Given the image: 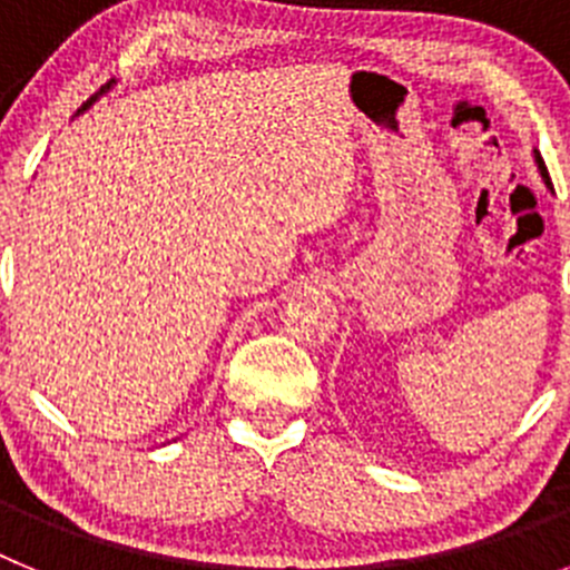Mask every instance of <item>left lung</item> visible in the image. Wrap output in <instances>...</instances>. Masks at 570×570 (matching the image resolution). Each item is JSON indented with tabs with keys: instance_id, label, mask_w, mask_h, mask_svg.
<instances>
[{
	"instance_id": "1",
	"label": "left lung",
	"mask_w": 570,
	"mask_h": 570,
	"mask_svg": "<svg viewBox=\"0 0 570 570\" xmlns=\"http://www.w3.org/2000/svg\"><path fill=\"white\" fill-rule=\"evenodd\" d=\"M533 159H537V168H540V174H542V179H546V185H548V188H551V176H548V168H546V163H542V156L537 154V156H533Z\"/></svg>"
}]
</instances>
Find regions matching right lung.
<instances>
[{"label": "right lung", "instance_id": "add662e5", "mask_svg": "<svg viewBox=\"0 0 570 570\" xmlns=\"http://www.w3.org/2000/svg\"><path fill=\"white\" fill-rule=\"evenodd\" d=\"M110 88H114V79H110V82H108V85H102V90H99L97 97H102V94H108V90H110ZM97 97H90V99H88V102H85V105H82V108H79V114H82V110H85V108H90V105L97 102Z\"/></svg>", "mask_w": 570, "mask_h": 570}]
</instances>
